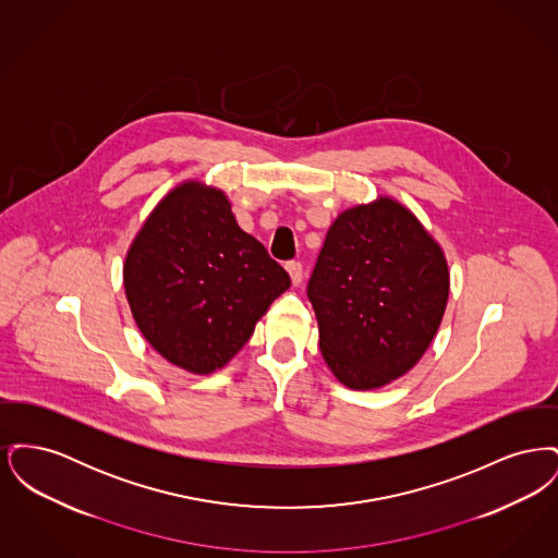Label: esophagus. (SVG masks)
I'll return each instance as SVG.
<instances>
[{"label": "esophagus", "mask_w": 558, "mask_h": 558, "mask_svg": "<svg viewBox=\"0 0 558 558\" xmlns=\"http://www.w3.org/2000/svg\"><path fill=\"white\" fill-rule=\"evenodd\" d=\"M287 269H289V274H291L292 284L299 287L301 280H303V266H301V262H289Z\"/></svg>", "instance_id": "obj_1"}]
</instances>
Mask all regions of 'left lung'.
I'll use <instances>...</instances> for the list:
<instances>
[{"label": "left lung", "mask_w": 558, "mask_h": 558, "mask_svg": "<svg viewBox=\"0 0 558 558\" xmlns=\"http://www.w3.org/2000/svg\"><path fill=\"white\" fill-rule=\"evenodd\" d=\"M448 294L444 251L412 211L380 196L341 213L307 284L328 368L357 391L396 380L430 345Z\"/></svg>", "instance_id": "8db88e82"}]
</instances>
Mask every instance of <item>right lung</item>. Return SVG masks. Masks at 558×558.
Returning a JSON list of instances; mask_svg holds the SVG:
<instances>
[{"instance_id": "add662e5", "label": "right lung", "mask_w": 558, "mask_h": 558, "mask_svg": "<svg viewBox=\"0 0 558 558\" xmlns=\"http://www.w3.org/2000/svg\"><path fill=\"white\" fill-rule=\"evenodd\" d=\"M123 282L144 339L167 362L211 374L251 339L291 276L240 230L221 190L186 182L144 221Z\"/></svg>"}]
</instances>
